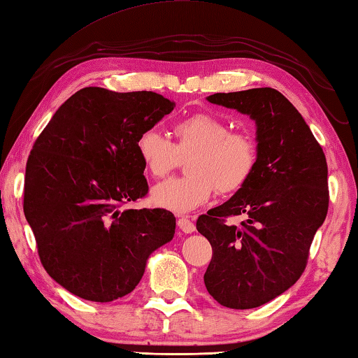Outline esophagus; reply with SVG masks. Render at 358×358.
Listing matches in <instances>:
<instances>
[{
    "label": "esophagus",
    "mask_w": 358,
    "mask_h": 358,
    "mask_svg": "<svg viewBox=\"0 0 358 358\" xmlns=\"http://www.w3.org/2000/svg\"><path fill=\"white\" fill-rule=\"evenodd\" d=\"M178 227L180 231H184L187 234H192L196 229L195 223H193L189 217H179L178 218Z\"/></svg>",
    "instance_id": "esophagus-1"
}]
</instances>
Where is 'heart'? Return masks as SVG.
<instances>
[{"label":"heart","instance_id":"1","mask_svg":"<svg viewBox=\"0 0 358 358\" xmlns=\"http://www.w3.org/2000/svg\"><path fill=\"white\" fill-rule=\"evenodd\" d=\"M174 143L159 130L146 129L135 141L143 166L154 179L166 178L187 159V176L157 185L152 201L163 209L184 214L201 208L215 195L239 192L258 163V143L245 130L209 113H196L173 127Z\"/></svg>","mask_w":358,"mask_h":358}]
</instances>
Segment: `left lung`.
<instances>
[{
	"instance_id": "obj_1",
	"label": "left lung",
	"mask_w": 358,
	"mask_h": 358,
	"mask_svg": "<svg viewBox=\"0 0 358 358\" xmlns=\"http://www.w3.org/2000/svg\"><path fill=\"white\" fill-rule=\"evenodd\" d=\"M210 103L256 121L258 163L248 182L196 229L212 245L208 292L233 310L256 308L296 283L329 210L327 160L300 113L272 87L217 92ZM243 215L239 227L226 218Z\"/></svg>"
}]
</instances>
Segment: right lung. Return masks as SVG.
Wrapping results in <instances>:
<instances>
[{
    "label": "right lung",
    "mask_w": 358,
    "mask_h": 358,
    "mask_svg": "<svg viewBox=\"0 0 358 358\" xmlns=\"http://www.w3.org/2000/svg\"><path fill=\"white\" fill-rule=\"evenodd\" d=\"M152 91L83 87L37 136L27 162L23 212L43 268L91 302L135 289L149 255L173 239L166 209H125L148 195L135 141L174 110Z\"/></svg>",
    "instance_id": "obj_1"
}]
</instances>
